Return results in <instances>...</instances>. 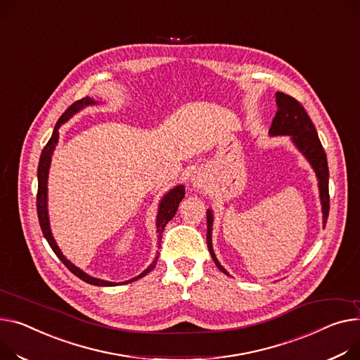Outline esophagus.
Returning a JSON list of instances; mask_svg holds the SVG:
<instances>
[{
  "label": "esophagus",
  "instance_id": "1",
  "mask_svg": "<svg viewBox=\"0 0 360 360\" xmlns=\"http://www.w3.org/2000/svg\"><path fill=\"white\" fill-rule=\"evenodd\" d=\"M191 182H193L194 188H197V189H202L207 186V178L201 172H194L193 178H191Z\"/></svg>",
  "mask_w": 360,
  "mask_h": 360
}]
</instances>
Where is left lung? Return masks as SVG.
Instances as JSON below:
<instances>
[{
	"label": "left lung",
	"instance_id": "left-lung-1",
	"mask_svg": "<svg viewBox=\"0 0 360 360\" xmlns=\"http://www.w3.org/2000/svg\"><path fill=\"white\" fill-rule=\"evenodd\" d=\"M276 105L278 111L274 117L272 126L269 129L271 136H291L297 149L305 156V159L313 166V169L319 179L320 189V200L323 207V224L326 226L328 210H330V195H328V165L327 156L321 146L317 130L308 117L307 111L301 105L300 101L290 97L283 92H276ZM211 233H212V212L207 210V246L211 253L217 268L229 275V272L220 265L212 250L211 243Z\"/></svg>",
	"mask_w": 360,
	"mask_h": 360
}]
</instances>
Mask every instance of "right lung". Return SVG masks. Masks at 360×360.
<instances>
[{"mask_svg": "<svg viewBox=\"0 0 360 360\" xmlns=\"http://www.w3.org/2000/svg\"><path fill=\"white\" fill-rule=\"evenodd\" d=\"M92 104H97L94 100H91L89 97H85L77 103L72 104L62 115L60 118L58 120V123L55 126V130L52 133V137L49 139V141H47V145L44 146V149L41 150V155H40V160H39V169H37V179H39V186H37V217H39V223H40V229L43 231V236L46 237L47 243H49V246L52 248V250L55 252V255L62 260L63 265L74 274L75 276H78L79 279L85 281L86 283H91V285H97V286H115V285H120L117 282H110V281H103V279H98V278H92L89 275H86L85 272H82L79 268H77L74 263H70L65 256L63 253L60 252L59 246L56 245L55 238L52 236V231H51V226H49V214H47V175H49V167H51V160H52V155H53V150L58 145V140H59V127L66 123L68 120L74 115L75 112H78L79 110H82L84 107L86 105H92ZM185 197V188L184 185H178L175 188H172L169 193H167L160 204H159V211H158V217H156V229H158V238H159V246H160V240H162V233L165 230V226L167 224V221H171L175 214L178 211V205L179 202L182 201V198ZM158 257L159 255L155 257V260L150 263V266L143 271L139 276L130 279V281H126L123 283H129V282H133V281H137L139 278H143L146 276L150 271H153V268L156 266V262H158Z\"/></svg>", "mask_w": 360, "mask_h": 360, "instance_id": "1", "label": "right lung"}]
</instances>
